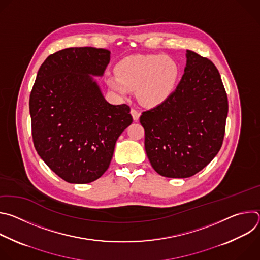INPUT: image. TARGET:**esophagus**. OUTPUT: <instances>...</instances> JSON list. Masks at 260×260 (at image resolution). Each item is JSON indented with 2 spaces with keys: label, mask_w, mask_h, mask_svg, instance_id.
I'll return each mask as SVG.
<instances>
[{
  "label": "esophagus",
  "mask_w": 260,
  "mask_h": 260,
  "mask_svg": "<svg viewBox=\"0 0 260 260\" xmlns=\"http://www.w3.org/2000/svg\"><path fill=\"white\" fill-rule=\"evenodd\" d=\"M131 114H132L133 119H134L135 121H138L139 118H140V115H141V113L139 112V111H137V110H135V109H132V110H131Z\"/></svg>",
  "instance_id": "obj_1"
}]
</instances>
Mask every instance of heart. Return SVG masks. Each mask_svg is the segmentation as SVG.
<instances>
[{"mask_svg":"<svg viewBox=\"0 0 260 260\" xmlns=\"http://www.w3.org/2000/svg\"><path fill=\"white\" fill-rule=\"evenodd\" d=\"M117 74L107 76L108 87L120 98L136 89L139 102L146 107L165 103L175 91L180 75L177 61L168 55H133L116 66Z\"/></svg>","mask_w":260,"mask_h":260,"instance_id":"b5f03b06","label":"heart"}]
</instances>
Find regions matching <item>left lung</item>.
Masks as SVG:
<instances>
[{
  "mask_svg": "<svg viewBox=\"0 0 260 260\" xmlns=\"http://www.w3.org/2000/svg\"><path fill=\"white\" fill-rule=\"evenodd\" d=\"M228 112L217 68L186 50V67L174 93L140 117L152 168L168 178H188L202 171L222 146Z\"/></svg>",
  "mask_w": 260,
  "mask_h": 260,
  "instance_id": "obj_1",
  "label": "left lung"
}]
</instances>
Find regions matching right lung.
<instances>
[{
	"instance_id": "right-lung-1",
	"label": "right lung",
	"mask_w": 260,
	"mask_h": 260,
	"mask_svg": "<svg viewBox=\"0 0 260 260\" xmlns=\"http://www.w3.org/2000/svg\"><path fill=\"white\" fill-rule=\"evenodd\" d=\"M111 52L72 47L41 64L29 96L37 152L61 179L85 184L109 168L117 139L132 124L129 107L106 101L103 77Z\"/></svg>"
}]
</instances>
